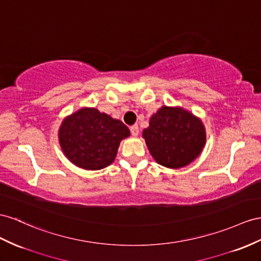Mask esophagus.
Here are the masks:
<instances>
[{
    "mask_svg": "<svg viewBox=\"0 0 261 261\" xmlns=\"http://www.w3.org/2000/svg\"><path fill=\"white\" fill-rule=\"evenodd\" d=\"M130 132L132 133V136H138L139 135V126L138 124H133L130 126Z\"/></svg>",
    "mask_w": 261,
    "mask_h": 261,
    "instance_id": "1",
    "label": "esophagus"
}]
</instances>
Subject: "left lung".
I'll list each match as a JSON object with an SVG mask.
<instances>
[{"mask_svg": "<svg viewBox=\"0 0 261 261\" xmlns=\"http://www.w3.org/2000/svg\"><path fill=\"white\" fill-rule=\"evenodd\" d=\"M149 151L155 161L178 169L195 160L205 144L202 121L181 108L162 107L143 131Z\"/></svg>", "mask_w": 261, "mask_h": 261, "instance_id": "1", "label": "left lung"}]
</instances>
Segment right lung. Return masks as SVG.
<instances>
[{
  "instance_id": "1",
  "label": "right lung",
  "mask_w": 261,
  "mask_h": 261,
  "mask_svg": "<svg viewBox=\"0 0 261 261\" xmlns=\"http://www.w3.org/2000/svg\"><path fill=\"white\" fill-rule=\"evenodd\" d=\"M130 131L120 120L95 108H84L66 118L59 129V142L65 155L85 170H100L110 165L120 141Z\"/></svg>"
}]
</instances>
